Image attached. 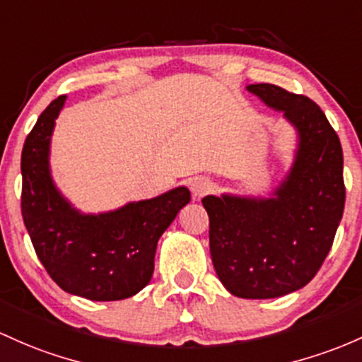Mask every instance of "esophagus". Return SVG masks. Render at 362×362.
I'll use <instances>...</instances> for the list:
<instances>
[{"mask_svg":"<svg viewBox=\"0 0 362 362\" xmlns=\"http://www.w3.org/2000/svg\"><path fill=\"white\" fill-rule=\"evenodd\" d=\"M190 190H192L194 199H201V197L208 196V194L211 192L213 182L209 180V178H204V177L194 178V182L190 184Z\"/></svg>","mask_w":362,"mask_h":362,"instance_id":"34e87169","label":"esophagus"}]
</instances>
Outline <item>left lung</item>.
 Returning <instances> with one entry per match:
<instances>
[{
    "label": "left lung",
    "mask_w": 362,
    "mask_h": 362,
    "mask_svg": "<svg viewBox=\"0 0 362 362\" xmlns=\"http://www.w3.org/2000/svg\"><path fill=\"white\" fill-rule=\"evenodd\" d=\"M284 111L299 132L287 180L272 199L206 196L209 251L225 288L242 299H273L315 278L344 214V153L320 106L273 84L247 87Z\"/></svg>",
    "instance_id": "obj_1"
}]
</instances>
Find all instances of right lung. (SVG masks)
<instances>
[{"label":"right lung","mask_w":362,"mask_h":362,"mask_svg":"<svg viewBox=\"0 0 362 362\" xmlns=\"http://www.w3.org/2000/svg\"><path fill=\"white\" fill-rule=\"evenodd\" d=\"M65 96L49 103L22 149V218L34 251L59 288L89 300H120L149 284L160 237L190 201L185 187L130 202L117 211L81 214L59 196L47 154Z\"/></svg>","instance_id":"add662e5"}]
</instances>
